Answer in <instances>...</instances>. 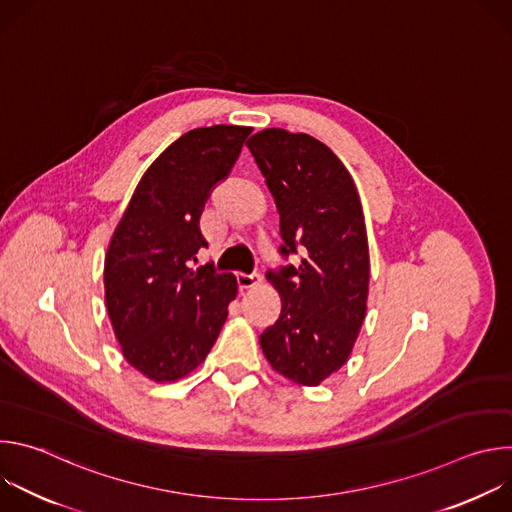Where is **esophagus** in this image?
Segmentation results:
<instances>
[{"label": "esophagus", "instance_id": "obj_1", "mask_svg": "<svg viewBox=\"0 0 512 512\" xmlns=\"http://www.w3.org/2000/svg\"><path fill=\"white\" fill-rule=\"evenodd\" d=\"M237 283H239V289H251L255 285L261 283V275L259 273H241L237 275Z\"/></svg>", "mask_w": 512, "mask_h": 512}]
</instances>
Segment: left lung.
Segmentation results:
<instances>
[{"instance_id":"8db88e82","label":"left lung","mask_w":512,"mask_h":512,"mask_svg":"<svg viewBox=\"0 0 512 512\" xmlns=\"http://www.w3.org/2000/svg\"><path fill=\"white\" fill-rule=\"evenodd\" d=\"M251 150L279 210V255L265 273L281 314L259 336L271 367L316 387L348 360L367 314L369 241L356 186L334 152L308 133L263 129Z\"/></svg>"}]
</instances>
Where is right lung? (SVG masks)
Listing matches in <instances>:
<instances>
[{
    "instance_id": "obj_1",
    "label": "right lung",
    "mask_w": 512,
    "mask_h": 512,
    "mask_svg": "<svg viewBox=\"0 0 512 512\" xmlns=\"http://www.w3.org/2000/svg\"><path fill=\"white\" fill-rule=\"evenodd\" d=\"M253 129L198 127L145 172L105 255V304L123 356L152 381L194 371L218 338L237 279L210 265L190 269L206 247L200 214L233 170Z\"/></svg>"
}]
</instances>
